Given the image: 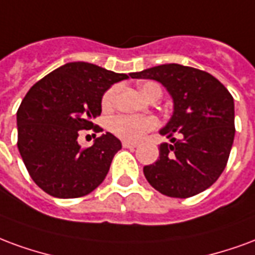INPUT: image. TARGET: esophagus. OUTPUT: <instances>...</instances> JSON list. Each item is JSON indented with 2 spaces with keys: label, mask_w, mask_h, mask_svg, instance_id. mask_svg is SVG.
Returning <instances> with one entry per match:
<instances>
[{
  "label": "esophagus",
  "mask_w": 255,
  "mask_h": 255,
  "mask_svg": "<svg viewBox=\"0 0 255 255\" xmlns=\"http://www.w3.org/2000/svg\"><path fill=\"white\" fill-rule=\"evenodd\" d=\"M122 146L124 148H135L137 142H130V141H122Z\"/></svg>",
  "instance_id": "obj_1"
}]
</instances>
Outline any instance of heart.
Instances as JSON below:
<instances>
[{"label":"heart","instance_id":"obj_1","mask_svg":"<svg viewBox=\"0 0 255 255\" xmlns=\"http://www.w3.org/2000/svg\"><path fill=\"white\" fill-rule=\"evenodd\" d=\"M141 92L144 96L149 98L152 95H161V89L156 83L148 81L140 87ZM118 88L111 87L106 91V94L102 98V107L110 109L113 107L115 102ZM157 126V120L155 117H141V115H118L111 121V130L115 134L120 135L121 138L130 141L140 140L142 135L153 130Z\"/></svg>","mask_w":255,"mask_h":255}]
</instances>
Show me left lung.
Segmentation results:
<instances>
[{
    "mask_svg": "<svg viewBox=\"0 0 255 255\" xmlns=\"http://www.w3.org/2000/svg\"><path fill=\"white\" fill-rule=\"evenodd\" d=\"M130 77L159 81L174 100L172 117L160 130L172 144H160L159 159L144 167L150 186L175 198L211 187L226 168L235 135L234 98L228 89L212 74L178 64L159 65Z\"/></svg>",
    "mask_w": 255,
    "mask_h": 255,
    "instance_id": "left-lung-1",
    "label": "left lung"
}]
</instances>
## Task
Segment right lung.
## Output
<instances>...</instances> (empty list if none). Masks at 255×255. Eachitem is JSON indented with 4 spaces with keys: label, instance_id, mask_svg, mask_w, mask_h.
<instances>
[{
    "label": "right lung",
    "instance_id": "1",
    "mask_svg": "<svg viewBox=\"0 0 255 255\" xmlns=\"http://www.w3.org/2000/svg\"><path fill=\"white\" fill-rule=\"evenodd\" d=\"M129 79L88 62H69L31 87L17 110L18 152L33 182L57 198L89 194L105 181L122 148L111 133L83 149L80 130L100 131L92 120L102 98L115 83Z\"/></svg>",
    "mask_w": 255,
    "mask_h": 255
}]
</instances>
